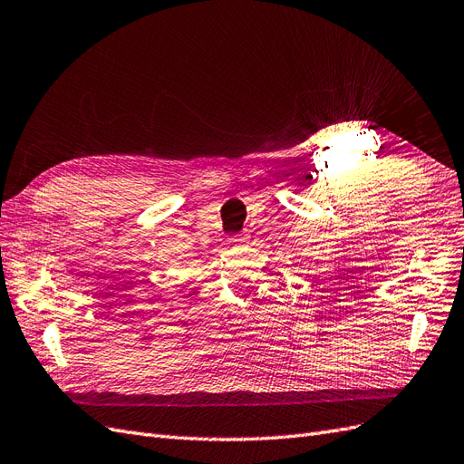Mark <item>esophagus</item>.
<instances>
[{"mask_svg": "<svg viewBox=\"0 0 464 464\" xmlns=\"http://www.w3.org/2000/svg\"><path fill=\"white\" fill-rule=\"evenodd\" d=\"M234 240H236V242H244V240H246V234H237V236L234 237Z\"/></svg>", "mask_w": 464, "mask_h": 464, "instance_id": "esophagus-1", "label": "esophagus"}]
</instances>
